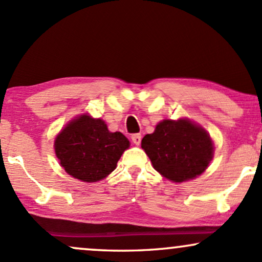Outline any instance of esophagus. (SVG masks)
Masks as SVG:
<instances>
[{"label":"esophagus","mask_w":262,"mask_h":262,"mask_svg":"<svg viewBox=\"0 0 262 262\" xmlns=\"http://www.w3.org/2000/svg\"><path fill=\"white\" fill-rule=\"evenodd\" d=\"M132 141H133L135 145H140L141 135L140 134H133V135H132Z\"/></svg>","instance_id":"1"}]
</instances>
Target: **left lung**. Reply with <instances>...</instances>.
Segmentation results:
<instances>
[{
    "instance_id": "obj_1",
    "label": "left lung",
    "mask_w": 262,
    "mask_h": 262,
    "mask_svg": "<svg viewBox=\"0 0 262 262\" xmlns=\"http://www.w3.org/2000/svg\"><path fill=\"white\" fill-rule=\"evenodd\" d=\"M141 148L154 169L173 182L196 179L213 159L214 146L206 129L187 118L164 119L146 134Z\"/></svg>"
}]
</instances>
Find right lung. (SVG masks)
Here are the masks:
<instances>
[{
  "instance_id": "add662e5",
  "label": "right lung",
  "mask_w": 262,
  "mask_h": 262,
  "mask_svg": "<svg viewBox=\"0 0 262 262\" xmlns=\"http://www.w3.org/2000/svg\"><path fill=\"white\" fill-rule=\"evenodd\" d=\"M129 144L121 132L108 130L103 119L85 113L56 135L54 148L69 175L83 182H97L116 169Z\"/></svg>"
}]
</instances>
